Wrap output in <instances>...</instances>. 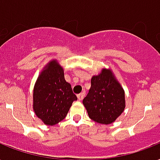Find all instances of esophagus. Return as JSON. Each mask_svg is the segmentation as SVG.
Returning a JSON list of instances; mask_svg holds the SVG:
<instances>
[{"label":"esophagus","mask_w":160,"mask_h":160,"mask_svg":"<svg viewBox=\"0 0 160 160\" xmlns=\"http://www.w3.org/2000/svg\"><path fill=\"white\" fill-rule=\"evenodd\" d=\"M84 96H85V92H81V93H79L78 95V99L79 101H82V100L83 99Z\"/></svg>","instance_id":"1"}]
</instances>
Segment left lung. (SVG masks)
Wrapping results in <instances>:
<instances>
[{
    "mask_svg": "<svg viewBox=\"0 0 160 160\" xmlns=\"http://www.w3.org/2000/svg\"><path fill=\"white\" fill-rule=\"evenodd\" d=\"M89 118L102 124H110L125 108L124 90L111 69L102 68L92 76L91 88L82 100Z\"/></svg>",
    "mask_w": 160,
    "mask_h": 160,
    "instance_id": "obj_1",
    "label": "left lung"
}]
</instances>
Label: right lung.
<instances>
[{
  "instance_id": "add662e5",
  "label": "right lung",
  "mask_w": 160,
  "mask_h": 160,
  "mask_svg": "<svg viewBox=\"0 0 160 160\" xmlns=\"http://www.w3.org/2000/svg\"><path fill=\"white\" fill-rule=\"evenodd\" d=\"M78 98L71 84L64 78V71L52 59L43 68L33 89V110L44 124L52 126L65 118Z\"/></svg>"
}]
</instances>
